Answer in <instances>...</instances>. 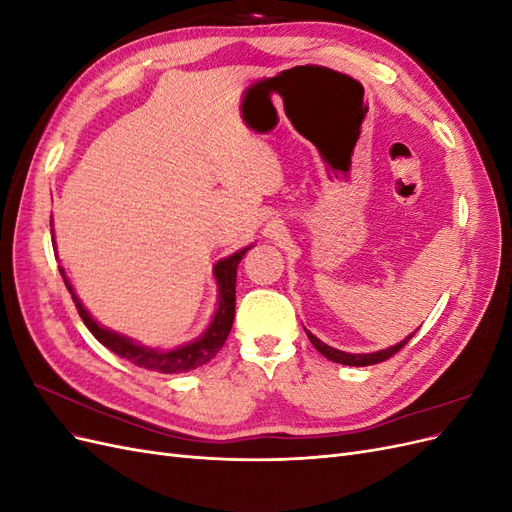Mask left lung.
Masks as SVG:
<instances>
[{"mask_svg": "<svg viewBox=\"0 0 512 512\" xmlns=\"http://www.w3.org/2000/svg\"><path fill=\"white\" fill-rule=\"evenodd\" d=\"M307 333V337H309V342L314 344V348L322 354V356H327L329 361H333V363H342V365H354V367H365V365H376V363H382V361H386V359H391L393 354H397L401 348H404L410 339L414 337V333L410 335V337H406L404 342H399L397 346H391V348H386V350H380V352H371V354H348V352H342V350H335V348H331V346H327L324 342H320V339L316 337V335H312L309 331H305Z\"/></svg>", "mask_w": 512, "mask_h": 512, "instance_id": "left-lung-1", "label": "left lung"}]
</instances>
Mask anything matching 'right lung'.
<instances>
[{
  "label": "right lung",
  "mask_w": 512,
  "mask_h": 512,
  "mask_svg": "<svg viewBox=\"0 0 512 512\" xmlns=\"http://www.w3.org/2000/svg\"><path fill=\"white\" fill-rule=\"evenodd\" d=\"M250 250V247H245V250L232 254L224 260H220L218 265H215L213 273H215V280H218L220 286V305H218V312L213 316V322L209 324V329L203 333V337H198L196 342L192 344H185L181 348L175 350H153V348H143V346H136L132 339L117 335L113 331H106L104 327L91 318L87 314V309L83 307V303L76 297L68 277L64 273V269H59L61 277H64V284L72 294V301L79 309V316L83 318L85 327L91 331L98 342L102 346H106L111 352H115L121 359H126L138 367L149 369V371H160V374H183V371H190L196 369L200 365L209 363L215 354H218L226 342V337L232 329V320H235V288H237V267L241 258L245 256V252Z\"/></svg>",
  "instance_id": "obj_1"
}]
</instances>
